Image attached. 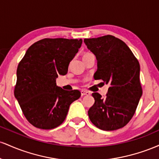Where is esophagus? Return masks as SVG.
I'll list each match as a JSON object with an SVG mask.
<instances>
[{"instance_id": "34e87169", "label": "esophagus", "mask_w": 159, "mask_h": 159, "mask_svg": "<svg viewBox=\"0 0 159 159\" xmlns=\"http://www.w3.org/2000/svg\"><path fill=\"white\" fill-rule=\"evenodd\" d=\"M81 96H90V92H89V91H87V90H81Z\"/></svg>"}]
</instances>
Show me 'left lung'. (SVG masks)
I'll list each match as a JSON object with an SVG mask.
<instances>
[{"mask_svg":"<svg viewBox=\"0 0 159 159\" xmlns=\"http://www.w3.org/2000/svg\"><path fill=\"white\" fill-rule=\"evenodd\" d=\"M84 42L97 60L94 78L109 85L105 97L98 93L92 94L95 103L88 111L89 118L104 131L123 128L134 116L143 93L139 62L127 45L114 36Z\"/></svg>","mask_w":159,"mask_h":159,"instance_id":"1","label":"left lung"}]
</instances>
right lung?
<instances>
[{"label": "right lung", "instance_id": "add662e5", "mask_svg": "<svg viewBox=\"0 0 159 159\" xmlns=\"http://www.w3.org/2000/svg\"><path fill=\"white\" fill-rule=\"evenodd\" d=\"M82 39L45 38L29 47L17 68L14 95L27 121L36 128L52 129L63 123L79 90H64L56 84L65 75Z\"/></svg>", "mask_w": 159, "mask_h": 159}]
</instances>
